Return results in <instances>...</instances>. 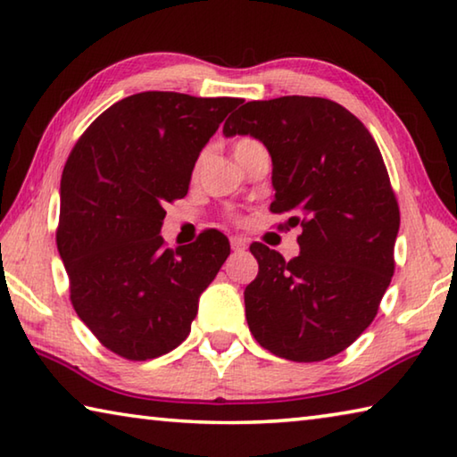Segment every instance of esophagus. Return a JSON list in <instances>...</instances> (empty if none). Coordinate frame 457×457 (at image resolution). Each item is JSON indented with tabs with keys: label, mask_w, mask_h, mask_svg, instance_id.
<instances>
[{
	"label": "esophagus",
	"mask_w": 457,
	"mask_h": 457,
	"mask_svg": "<svg viewBox=\"0 0 457 457\" xmlns=\"http://www.w3.org/2000/svg\"><path fill=\"white\" fill-rule=\"evenodd\" d=\"M229 244H231V250H234V252H242L247 247V239L234 236V237H229Z\"/></svg>",
	"instance_id": "1"
}]
</instances>
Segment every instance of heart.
<instances>
[{
	"mask_svg": "<svg viewBox=\"0 0 457 457\" xmlns=\"http://www.w3.org/2000/svg\"><path fill=\"white\" fill-rule=\"evenodd\" d=\"M250 141H253V138H242V141H237V143H236V146H237V145H245V143H250ZM231 220H234V221H239L237 215H231Z\"/></svg>",
	"mask_w": 457,
	"mask_h": 457,
	"instance_id": "obj_1",
	"label": "heart"
}]
</instances>
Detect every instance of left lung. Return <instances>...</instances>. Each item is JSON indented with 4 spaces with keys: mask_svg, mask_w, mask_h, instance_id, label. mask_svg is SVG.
Segmentation results:
<instances>
[{
    "mask_svg": "<svg viewBox=\"0 0 457 457\" xmlns=\"http://www.w3.org/2000/svg\"><path fill=\"white\" fill-rule=\"evenodd\" d=\"M223 135H252L272 154V213H292L300 256L252 244L258 276L245 319L276 357L316 362L345 351L377 316L395 272L399 204L367 127L335 100H252Z\"/></svg>",
    "mask_w": 457,
    "mask_h": 457,
    "instance_id": "left-lung-1",
    "label": "left lung"
}]
</instances>
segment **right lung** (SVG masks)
<instances>
[{"mask_svg": "<svg viewBox=\"0 0 457 457\" xmlns=\"http://www.w3.org/2000/svg\"><path fill=\"white\" fill-rule=\"evenodd\" d=\"M242 98L138 92L100 114L62 171L56 244L71 303L98 343L129 361L187 338L201 292L229 256L218 229L177 250L159 236L187 195L201 149Z\"/></svg>", "mask_w": 457, "mask_h": 457, "instance_id": "right-lung-1", "label": "right lung"}]
</instances>
